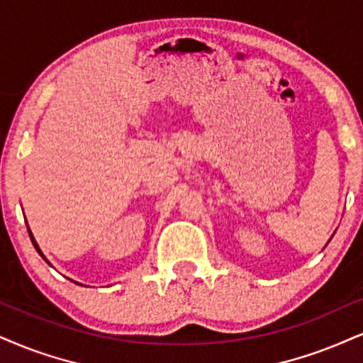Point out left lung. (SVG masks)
<instances>
[{"label":"left lung","mask_w":363,"mask_h":363,"mask_svg":"<svg viewBox=\"0 0 363 363\" xmlns=\"http://www.w3.org/2000/svg\"><path fill=\"white\" fill-rule=\"evenodd\" d=\"M328 242H330V240H328Z\"/></svg>","instance_id":"1"}]
</instances>
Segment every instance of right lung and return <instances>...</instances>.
<instances>
[{
  "instance_id": "obj_1",
  "label": "right lung",
  "mask_w": 363,
  "mask_h": 363,
  "mask_svg": "<svg viewBox=\"0 0 363 363\" xmlns=\"http://www.w3.org/2000/svg\"><path fill=\"white\" fill-rule=\"evenodd\" d=\"M28 234H30V239H31V242H33V245H35V249H37V252L40 254V256H42L43 259H45V261H47V257H45L43 256V252H42V250H40V247H38V244H37V240H35V237H33V234H31V230H30V227H28ZM48 262V261H47ZM48 264H50V262H48ZM70 281H72V279H70ZM79 284V283H77Z\"/></svg>"
}]
</instances>
